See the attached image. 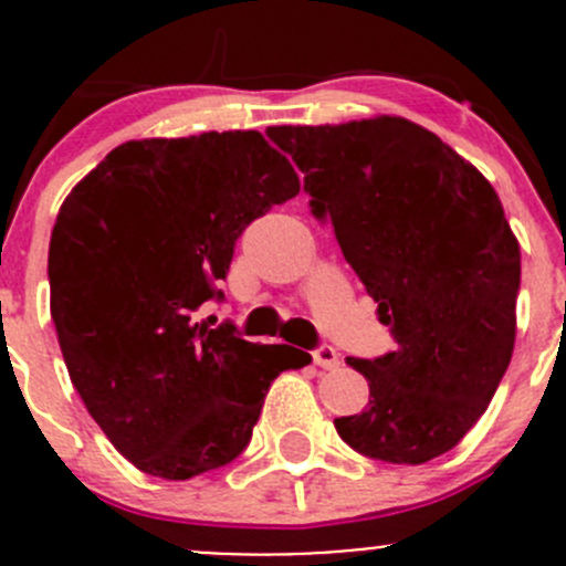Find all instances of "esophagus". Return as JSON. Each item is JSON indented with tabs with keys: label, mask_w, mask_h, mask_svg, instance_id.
Listing matches in <instances>:
<instances>
[{
	"label": "esophagus",
	"mask_w": 566,
	"mask_h": 566,
	"mask_svg": "<svg viewBox=\"0 0 566 566\" xmlns=\"http://www.w3.org/2000/svg\"><path fill=\"white\" fill-rule=\"evenodd\" d=\"M312 358H315V364L319 369H336V367H339V353H336L334 347H328V345L317 347V350L312 353Z\"/></svg>",
	"instance_id": "obj_1"
}]
</instances>
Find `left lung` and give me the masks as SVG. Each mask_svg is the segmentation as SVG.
Returning <instances> with one entry per match:
<instances>
[{
  "instance_id": "left-lung-1",
  "label": "left lung",
  "mask_w": 566,
  "mask_h": 566,
  "mask_svg": "<svg viewBox=\"0 0 566 566\" xmlns=\"http://www.w3.org/2000/svg\"><path fill=\"white\" fill-rule=\"evenodd\" d=\"M268 136L304 172L312 213L391 325L397 350L347 358L369 405L334 419L367 458L421 465L488 410L517 334L521 243L490 180L432 130L378 114L276 125Z\"/></svg>"
}]
</instances>
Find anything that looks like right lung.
<instances>
[{"label":"right lung","mask_w":566,"mask_h":566,"mask_svg":"<svg viewBox=\"0 0 566 566\" xmlns=\"http://www.w3.org/2000/svg\"><path fill=\"white\" fill-rule=\"evenodd\" d=\"M260 130L130 139L73 186L49 243L51 319L67 375L125 460L180 479L247 449L262 402L310 353L251 345L193 312L241 232L298 193Z\"/></svg>","instance_id":"add662e5"}]
</instances>
